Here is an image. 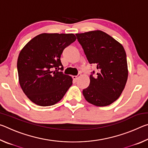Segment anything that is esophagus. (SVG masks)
I'll list each match as a JSON object with an SVG mask.
<instances>
[{
    "instance_id": "34e87169",
    "label": "esophagus",
    "mask_w": 148,
    "mask_h": 148,
    "mask_svg": "<svg viewBox=\"0 0 148 148\" xmlns=\"http://www.w3.org/2000/svg\"><path fill=\"white\" fill-rule=\"evenodd\" d=\"M80 76H81V74H77V76H72V78H73L74 81H76V80L78 79Z\"/></svg>"
}]
</instances>
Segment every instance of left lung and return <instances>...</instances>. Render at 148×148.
Masks as SVG:
<instances>
[{
    "label": "left lung",
    "mask_w": 148,
    "mask_h": 148,
    "mask_svg": "<svg viewBox=\"0 0 148 148\" xmlns=\"http://www.w3.org/2000/svg\"><path fill=\"white\" fill-rule=\"evenodd\" d=\"M89 64L97 66L83 90L86 101L97 106L113 103L123 91L128 77L126 53L119 42L101 31L76 34Z\"/></svg>",
    "instance_id": "1"
}]
</instances>
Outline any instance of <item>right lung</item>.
Returning <instances> with one entry per match:
<instances>
[{
    "instance_id": "right-lung-1",
    "label": "right lung",
    "mask_w": 148,
    "mask_h": 148,
    "mask_svg": "<svg viewBox=\"0 0 148 148\" xmlns=\"http://www.w3.org/2000/svg\"><path fill=\"white\" fill-rule=\"evenodd\" d=\"M74 34L42 33L31 40L17 59L20 86L38 106H48L62 99L72 84L61 61L65 47L76 40Z\"/></svg>"
}]
</instances>
